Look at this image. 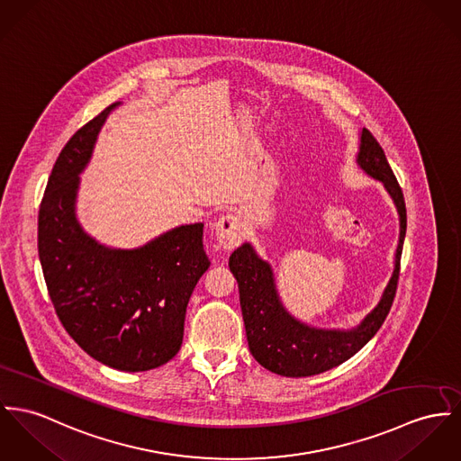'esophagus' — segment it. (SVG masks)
Returning a JSON list of instances; mask_svg holds the SVG:
<instances>
[{
	"mask_svg": "<svg viewBox=\"0 0 461 461\" xmlns=\"http://www.w3.org/2000/svg\"><path fill=\"white\" fill-rule=\"evenodd\" d=\"M246 237V224L239 213H226L215 222V239L221 248L235 249Z\"/></svg>",
	"mask_w": 461,
	"mask_h": 461,
	"instance_id": "esophagus-1",
	"label": "esophagus"
}]
</instances>
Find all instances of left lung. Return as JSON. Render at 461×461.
Segmentation results:
<instances>
[{"instance_id": "8db88e82", "label": "left lung", "mask_w": 461, "mask_h": 461, "mask_svg": "<svg viewBox=\"0 0 461 461\" xmlns=\"http://www.w3.org/2000/svg\"><path fill=\"white\" fill-rule=\"evenodd\" d=\"M356 163L366 176L383 182L400 217V237L390 283L384 287L379 303L357 326L351 330H328L302 322L284 307L270 263L261 259L250 244H242L230 256L228 265L239 283L249 351L261 366L277 375L309 377L339 366L379 331L390 312L407 230L403 193L383 147L365 128L359 135Z\"/></svg>"}]
</instances>
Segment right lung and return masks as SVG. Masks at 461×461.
<instances>
[{
  "instance_id": "1",
  "label": "right lung",
  "mask_w": 461,
  "mask_h": 461,
  "mask_svg": "<svg viewBox=\"0 0 461 461\" xmlns=\"http://www.w3.org/2000/svg\"><path fill=\"white\" fill-rule=\"evenodd\" d=\"M112 104L61 150L38 212V256L56 314L96 361L122 372L158 368L177 355L185 309L209 270L203 222L177 226L142 248H106L77 219L80 174Z\"/></svg>"
}]
</instances>
